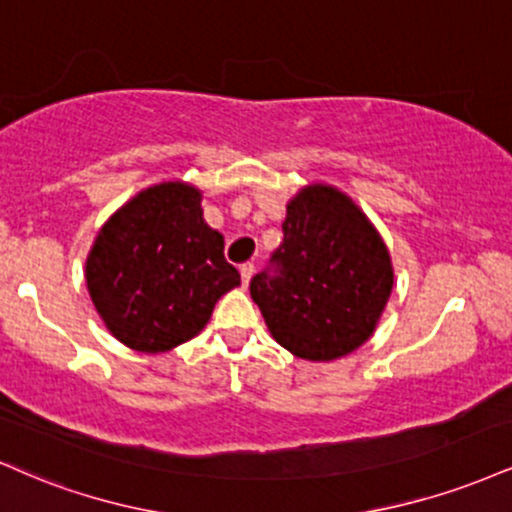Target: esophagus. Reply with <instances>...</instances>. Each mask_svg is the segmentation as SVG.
I'll return each mask as SVG.
<instances>
[{
	"mask_svg": "<svg viewBox=\"0 0 512 512\" xmlns=\"http://www.w3.org/2000/svg\"><path fill=\"white\" fill-rule=\"evenodd\" d=\"M240 276H243V284L248 286L252 276H255V264H252V262H245L243 267H240Z\"/></svg>",
	"mask_w": 512,
	"mask_h": 512,
	"instance_id": "34e87169",
	"label": "esophagus"
}]
</instances>
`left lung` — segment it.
I'll return each mask as SVG.
<instances>
[{"mask_svg":"<svg viewBox=\"0 0 512 512\" xmlns=\"http://www.w3.org/2000/svg\"><path fill=\"white\" fill-rule=\"evenodd\" d=\"M250 296L272 337L305 361H337L366 344L395 284L387 245L361 207L325 182L286 204L284 243Z\"/></svg>","mask_w":512,"mask_h":512,"instance_id":"1","label":"left lung"}]
</instances>
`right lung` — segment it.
Returning a JSON list of instances; mask_svg holds the SVG:
<instances>
[{
	"mask_svg": "<svg viewBox=\"0 0 512 512\" xmlns=\"http://www.w3.org/2000/svg\"><path fill=\"white\" fill-rule=\"evenodd\" d=\"M240 274L204 221L202 190L182 180L137 192L103 223L86 257V289L117 342L163 354L204 330Z\"/></svg>",
	"mask_w": 512,
	"mask_h": 512,
	"instance_id": "add662e5",
	"label": "right lung"
}]
</instances>
